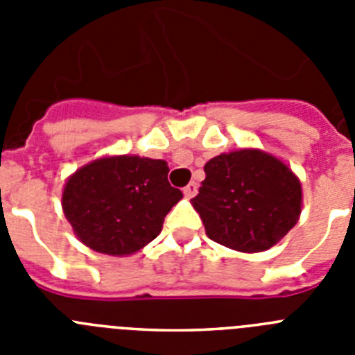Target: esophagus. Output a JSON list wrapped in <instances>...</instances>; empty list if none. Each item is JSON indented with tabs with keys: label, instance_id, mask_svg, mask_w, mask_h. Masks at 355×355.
I'll return each instance as SVG.
<instances>
[{
	"label": "esophagus",
	"instance_id": "34e87169",
	"mask_svg": "<svg viewBox=\"0 0 355 355\" xmlns=\"http://www.w3.org/2000/svg\"><path fill=\"white\" fill-rule=\"evenodd\" d=\"M197 183H188L187 187L183 188V193H184V197H188V199H192V197H196L197 196Z\"/></svg>",
	"mask_w": 355,
	"mask_h": 355
}]
</instances>
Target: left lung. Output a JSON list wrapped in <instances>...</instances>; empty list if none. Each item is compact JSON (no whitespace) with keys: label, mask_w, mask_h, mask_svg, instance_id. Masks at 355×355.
<instances>
[{"label":"left lung","mask_w":355,"mask_h":355,"mask_svg":"<svg viewBox=\"0 0 355 355\" xmlns=\"http://www.w3.org/2000/svg\"><path fill=\"white\" fill-rule=\"evenodd\" d=\"M205 172L192 205L216 243L240 252H263L299 220V178L265 150L222 153L206 163Z\"/></svg>","instance_id":"8db88e82"}]
</instances>
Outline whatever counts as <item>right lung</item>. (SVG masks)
Returning a JSON list of instances; mask_svg holds the SVG:
<instances>
[{
	"mask_svg": "<svg viewBox=\"0 0 355 355\" xmlns=\"http://www.w3.org/2000/svg\"><path fill=\"white\" fill-rule=\"evenodd\" d=\"M167 174L163 159L131 155L94 159L65 183V218L81 243L96 252H137L158 236L167 213L183 197Z\"/></svg>",
	"mask_w": 355,
	"mask_h": 355,
	"instance_id": "add662e5",
	"label": "right lung"
}]
</instances>
